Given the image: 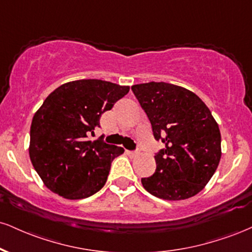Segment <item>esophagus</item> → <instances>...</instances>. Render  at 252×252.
Masks as SVG:
<instances>
[{"mask_svg":"<svg viewBox=\"0 0 252 252\" xmlns=\"http://www.w3.org/2000/svg\"><path fill=\"white\" fill-rule=\"evenodd\" d=\"M126 153H128V155L129 156H132V157H135V156H137V151H126Z\"/></svg>","mask_w":252,"mask_h":252,"instance_id":"esophagus-1","label":"esophagus"}]
</instances>
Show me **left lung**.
Masks as SVG:
<instances>
[{
    "instance_id": "8db88e82",
    "label": "left lung",
    "mask_w": 252,
    "mask_h": 252,
    "mask_svg": "<svg viewBox=\"0 0 252 252\" xmlns=\"http://www.w3.org/2000/svg\"><path fill=\"white\" fill-rule=\"evenodd\" d=\"M165 144L156 154V171L142 178L144 189L166 201H181L204 189L220 164V131L205 103L186 88L149 82L131 87Z\"/></svg>"
}]
</instances>
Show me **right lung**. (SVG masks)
<instances>
[{
	"label": "right lung",
	"instance_id": "add662e5",
	"mask_svg": "<svg viewBox=\"0 0 252 252\" xmlns=\"http://www.w3.org/2000/svg\"><path fill=\"white\" fill-rule=\"evenodd\" d=\"M128 86L78 80L54 90L36 111L30 126L29 156L44 186L66 199H82L101 190L111 162L124 149L88 141L99 118L129 93Z\"/></svg>",
	"mask_w": 252,
	"mask_h": 252
}]
</instances>
